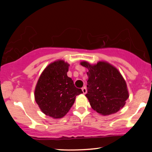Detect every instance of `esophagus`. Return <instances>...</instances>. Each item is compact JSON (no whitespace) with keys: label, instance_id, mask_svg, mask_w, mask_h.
Returning <instances> with one entry per match:
<instances>
[{"label":"esophagus","instance_id":"1","mask_svg":"<svg viewBox=\"0 0 152 152\" xmlns=\"http://www.w3.org/2000/svg\"><path fill=\"white\" fill-rule=\"evenodd\" d=\"M82 92H83V93H84V94H86V93H87V90H86V88H85V87H83V88H82Z\"/></svg>","mask_w":152,"mask_h":152}]
</instances>
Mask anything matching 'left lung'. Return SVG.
Instances as JSON below:
<instances>
[{
  "label": "left lung",
  "instance_id": "8db88e82",
  "mask_svg": "<svg viewBox=\"0 0 152 152\" xmlns=\"http://www.w3.org/2000/svg\"><path fill=\"white\" fill-rule=\"evenodd\" d=\"M80 64L88 70L86 97L92 109L102 115L117 113L129 96L125 80L119 70L103 61L96 64L84 61Z\"/></svg>",
  "mask_w": 152,
  "mask_h": 152
}]
</instances>
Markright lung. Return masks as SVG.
<instances>
[{
    "instance_id": "1",
    "label": "right lung",
    "mask_w": 152,
    "mask_h": 152,
    "mask_svg": "<svg viewBox=\"0 0 152 152\" xmlns=\"http://www.w3.org/2000/svg\"><path fill=\"white\" fill-rule=\"evenodd\" d=\"M69 66L60 59L50 64L41 74L35 87L34 99L41 111L55 119L65 116L77 95L83 93L67 75Z\"/></svg>"
}]
</instances>
